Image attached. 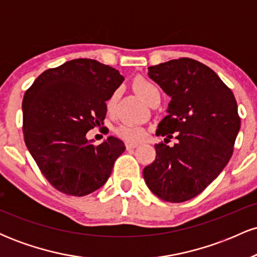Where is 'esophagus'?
I'll use <instances>...</instances> for the list:
<instances>
[{
  "instance_id": "esophagus-1",
  "label": "esophagus",
  "mask_w": 257,
  "mask_h": 257,
  "mask_svg": "<svg viewBox=\"0 0 257 257\" xmlns=\"http://www.w3.org/2000/svg\"><path fill=\"white\" fill-rule=\"evenodd\" d=\"M138 146L137 143H125V147L126 150H132V149H135V147Z\"/></svg>"
}]
</instances>
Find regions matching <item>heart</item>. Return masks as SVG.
<instances>
[{
    "mask_svg": "<svg viewBox=\"0 0 257 257\" xmlns=\"http://www.w3.org/2000/svg\"><path fill=\"white\" fill-rule=\"evenodd\" d=\"M133 88L137 91V94L140 96L146 104H149V101L155 96L159 95V90L157 85L152 83L149 79L144 77H137L133 81ZM117 100V94H112L110 98L106 101V110L107 112H112L114 110V105H116ZM117 134L120 138L125 139L128 141H140L146 137V131L143 126L139 125H133V124H120L116 131Z\"/></svg>",
    "mask_w": 257,
    "mask_h": 257,
    "instance_id": "heart-1",
    "label": "heart"
}]
</instances>
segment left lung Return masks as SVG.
I'll use <instances>...</instances> for the list:
<instances>
[{
  "label": "left lung",
  "instance_id": "1",
  "mask_svg": "<svg viewBox=\"0 0 257 257\" xmlns=\"http://www.w3.org/2000/svg\"><path fill=\"white\" fill-rule=\"evenodd\" d=\"M170 98L168 114L159 122L156 159L144 168L147 187L162 200L181 203L204 191L232 157L240 129L232 90L206 65L180 58L149 67ZM178 140L166 145L172 134Z\"/></svg>",
  "mask_w": 257,
  "mask_h": 257
}]
</instances>
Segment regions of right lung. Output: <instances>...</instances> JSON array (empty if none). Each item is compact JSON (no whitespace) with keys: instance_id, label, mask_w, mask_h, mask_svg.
<instances>
[{"instance_id":"right-lung-1","label":"right lung","mask_w":257,"mask_h":257,"mask_svg":"<svg viewBox=\"0 0 257 257\" xmlns=\"http://www.w3.org/2000/svg\"><path fill=\"white\" fill-rule=\"evenodd\" d=\"M118 70L93 59H75L46 70L26 90L23 131L29 152L53 187L87 196L107 181L122 140L100 145L85 134L104 124L106 101L122 84Z\"/></svg>"}]
</instances>
